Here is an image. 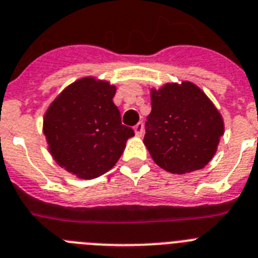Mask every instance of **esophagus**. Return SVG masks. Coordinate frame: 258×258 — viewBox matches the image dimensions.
<instances>
[{
	"mask_svg": "<svg viewBox=\"0 0 258 258\" xmlns=\"http://www.w3.org/2000/svg\"><path fill=\"white\" fill-rule=\"evenodd\" d=\"M134 130H135L136 136H142L143 134H144V123L139 122L138 124L135 125V127H134Z\"/></svg>",
	"mask_w": 258,
	"mask_h": 258,
	"instance_id": "obj_1",
	"label": "esophagus"
}]
</instances>
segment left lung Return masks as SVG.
Returning <instances> with one entry per match:
<instances>
[{
  "label": "left lung",
  "instance_id": "left-lung-1",
  "mask_svg": "<svg viewBox=\"0 0 258 258\" xmlns=\"http://www.w3.org/2000/svg\"><path fill=\"white\" fill-rule=\"evenodd\" d=\"M144 144L166 172L185 174L202 169L214 157L224 133L220 112L189 81L151 90Z\"/></svg>",
  "mask_w": 258,
  "mask_h": 258
}]
</instances>
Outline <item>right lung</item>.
<instances>
[{
    "label": "right lung",
    "instance_id": "add662e5",
    "mask_svg": "<svg viewBox=\"0 0 258 258\" xmlns=\"http://www.w3.org/2000/svg\"><path fill=\"white\" fill-rule=\"evenodd\" d=\"M115 92L107 81L85 77L64 89L45 112L43 133L52 157L80 178H96L111 169L135 135L122 124L112 102Z\"/></svg>",
    "mask_w": 258,
    "mask_h": 258
}]
</instances>
